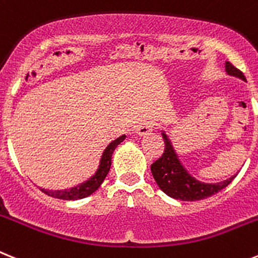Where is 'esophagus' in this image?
Masks as SVG:
<instances>
[{
  "label": "esophagus",
  "instance_id": "obj_1",
  "mask_svg": "<svg viewBox=\"0 0 258 258\" xmlns=\"http://www.w3.org/2000/svg\"><path fill=\"white\" fill-rule=\"evenodd\" d=\"M153 129L154 125L151 124V122H149V121H146L144 124L138 125L137 129H136V133H137L138 136H146V134H149L150 132H153Z\"/></svg>",
  "mask_w": 258,
  "mask_h": 258
}]
</instances>
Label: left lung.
<instances>
[{"label": "left lung", "instance_id": "8db88e82", "mask_svg": "<svg viewBox=\"0 0 258 258\" xmlns=\"http://www.w3.org/2000/svg\"><path fill=\"white\" fill-rule=\"evenodd\" d=\"M226 72L230 76L239 77L245 81L243 72H240L228 61L226 62ZM162 136L164 140V153L159 159L151 164V172H153L156 184L169 197L180 200V201H200L204 198L211 197L226 188L236 177V175L231 176L230 179L217 182V184H206V182L198 181L193 176H190V173L182 167L180 160L177 159V155L167 134L162 133Z\"/></svg>", "mask_w": 258, "mask_h": 258}]
</instances>
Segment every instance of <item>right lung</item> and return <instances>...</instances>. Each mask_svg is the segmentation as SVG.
Wrapping results in <instances>:
<instances>
[{"instance_id":"right-lung-1","label":"right lung","mask_w":258,"mask_h":258,"mask_svg":"<svg viewBox=\"0 0 258 258\" xmlns=\"http://www.w3.org/2000/svg\"><path fill=\"white\" fill-rule=\"evenodd\" d=\"M124 140L125 136H121L117 140L112 141L111 144L105 147L104 153L102 155V159H100V164L98 167V171L87 181L82 182V184H79V185L74 186V188L65 189V190H45V189H41V192L50 196V197L60 198V200H68V201H70V200H81V198H85L87 196L92 195L99 186L102 185V182L104 181L105 176L108 175L109 168H111L112 154H113L114 149L117 147V145H120Z\"/></svg>"}]
</instances>
